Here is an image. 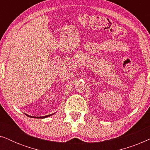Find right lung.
<instances>
[{
    "instance_id": "right-lung-1",
    "label": "right lung",
    "mask_w": 150,
    "mask_h": 150,
    "mask_svg": "<svg viewBox=\"0 0 150 150\" xmlns=\"http://www.w3.org/2000/svg\"><path fill=\"white\" fill-rule=\"evenodd\" d=\"M53 114H50V115H46V116H43V117H33V116H29V115H27L28 117H33V118H46V117H50V116H51V115H52Z\"/></svg>"
}]
</instances>
